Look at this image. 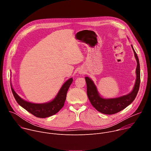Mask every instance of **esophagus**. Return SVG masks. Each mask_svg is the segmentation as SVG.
Here are the masks:
<instances>
[{"label":"esophagus","instance_id":"1","mask_svg":"<svg viewBox=\"0 0 151 151\" xmlns=\"http://www.w3.org/2000/svg\"><path fill=\"white\" fill-rule=\"evenodd\" d=\"M79 73H81V74H82V72H80Z\"/></svg>","mask_w":151,"mask_h":151}]
</instances>
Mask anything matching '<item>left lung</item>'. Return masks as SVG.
<instances>
[{
  "instance_id": "1",
  "label": "left lung",
  "mask_w": 151,
  "mask_h": 151,
  "mask_svg": "<svg viewBox=\"0 0 151 151\" xmlns=\"http://www.w3.org/2000/svg\"><path fill=\"white\" fill-rule=\"evenodd\" d=\"M132 47L134 51L137 64L136 72L137 76L136 83L133 90L130 94L115 99H103L99 95L96 87L93 81L88 77L85 78L86 83H87V93L90 101L96 110L102 114L112 115L120 112L125 109L129 104H130L134 100L137 94L140 83V64L137 55L132 45Z\"/></svg>"
}]
</instances>
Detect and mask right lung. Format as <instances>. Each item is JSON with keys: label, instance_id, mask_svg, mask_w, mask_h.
Here are the masks:
<instances>
[{"label": "right lung", "instance_id": "1", "mask_svg": "<svg viewBox=\"0 0 151 151\" xmlns=\"http://www.w3.org/2000/svg\"><path fill=\"white\" fill-rule=\"evenodd\" d=\"M73 81L72 78L68 79L63 84L55 98L51 101L43 104H36L24 100L18 96L12 87L11 90L17 102L24 109L37 118H44L57 114L63 107L66 99L67 92Z\"/></svg>", "mask_w": 151, "mask_h": 151}]
</instances>
